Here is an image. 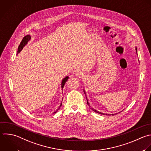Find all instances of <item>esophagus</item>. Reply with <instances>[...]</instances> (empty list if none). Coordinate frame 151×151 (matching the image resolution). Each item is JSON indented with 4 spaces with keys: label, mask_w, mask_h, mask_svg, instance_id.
Masks as SVG:
<instances>
[{
    "label": "esophagus",
    "mask_w": 151,
    "mask_h": 151,
    "mask_svg": "<svg viewBox=\"0 0 151 151\" xmlns=\"http://www.w3.org/2000/svg\"><path fill=\"white\" fill-rule=\"evenodd\" d=\"M74 74H75V76L78 77L80 78H83L84 77V74L82 72H81V71H76V73H74Z\"/></svg>",
    "instance_id": "obj_1"
}]
</instances>
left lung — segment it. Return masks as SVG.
<instances>
[{"label":"left lung","mask_w":151,"mask_h":151,"mask_svg":"<svg viewBox=\"0 0 151 151\" xmlns=\"http://www.w3.org/2000/svg\"><path fill=\"white\" fill-rule=\"evenodd\" d=\"M136 53H137V48H136ZM84 94H86V92H85V91L84 90ZM86 99H87V104L89 106V103H88V100H87V97H86ZM92 110L94 111H95L96 113H99V114H104V115H110V114H105V113H101V112H100V111H97V110H94V109H92ZM120 111V112H121ZM114 114H111V115H114Z\"/></svg>","instance_id":"obj_1"}]
</instances>
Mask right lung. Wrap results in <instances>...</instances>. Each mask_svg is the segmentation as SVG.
Listing matches in <instances>:
<instances>
[{
  "instance_id": "obj_1",
  "label": "right lung",
  "mask_w": 151,
  "mask_h": 151,
  "mask_svg": "<svg viewBox=\"0 0 151 151\" xmlns=\"http://www.w3.org/2000/svg\"><path fill=\"white\" fill-rule=\"evenodd\" d=\"M31 39V36H30L29 35H26L25 37H24V38H23V40H22V41H21L20 45H19V47H18V54L21 51V50L23 49V48L25 47V45H26L27 44L28 42ZM68 77L67 76L66 77H65V78L62 80V82H61V88H63V87H64L65 84L66 83V81L68 80ZM61 105H62V103H61V104H60L59 108L58 109V110H59V109L60 108V107L61 106ZM57 111H58V110H56V111H54L53 113H55Z\"/></svg>"
}]
</instances>
